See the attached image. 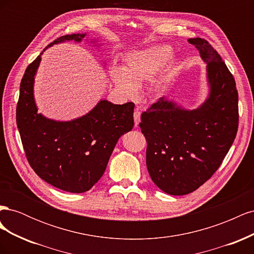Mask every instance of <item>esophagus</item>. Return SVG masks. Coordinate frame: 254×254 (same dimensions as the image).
Here are the masks:
<instances>
[{
	"label": "esophagus",
	"mask_w": 254,
	"mask_h": 254,
	"mask_svg": "<svg viewBox=\"0 0 254 254\" xmlns=\"http://www.w3.org/2000/svg\"><path fill=\"white\" fill-rule=\"evenodd\" d=\"M140 119H141V112H140L139 109L136 108V109L134 110V112H133V120H134V125H135V126L139 125Z\"/></svg>",
	"instance_id": "obj_1"
}]
</instances>
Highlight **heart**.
<instances>
[{
  "label": "heart",
  "mask_w": 254,
  "mask_h": 254,
  "mask_svg": "<svg viewBox=\"0 0 254 254\" xmlns=\"http://www.w3.org/2000/svg\"><path fill=\"white\" fill-rule=\"evenodd\" d=\"M172 49L167 45H155L142 51L128 54L125 58L124 68L114 67L110 72L115 86L127 97H133L142 83L151 80L167 60L172 57ZM171 78L168 71L159 75L153 80L151 92L159 95L165 90Z\"/></svg>",
  "instance_id": "obj_1"
}]
</instances>
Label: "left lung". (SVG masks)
I'll return each instance as SVG.
<instances>
[{"instance_id":"8db88e82","label":"left lung","mask_w":254,"mask_h":254,"mask_svg":"<svg viewBox=\"0 0 254 254\" xmlns=\"http://www.w3.org/2000/svg\"><path fill=\"white\" fill-rule=\"evenodd\" d=\"M189 43L206 63L210 95L195 110H184L164 97L141 114L146 165L151 180L171 195L191 193L221 165L238 129V93L233 75L205 39Z\"/></svg>"}]
</instances>
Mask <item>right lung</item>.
I'll return each mask as SVG.
<instances>
[{"label":"right lung","instance_id":"right-lung-1","mask_svg":"<svg viewBox=\"0 0 254 254\" xmlns=\"http://www.w3.org/2000/svg\"><path fill=\"white\" fill-rule=\"evenodd\" d=\"M84 36L65 35L49 47L65 40L80 41ZM40 60L38 56L28 64L20 83L16 117L23 148L30 167L42 180L70 193H83L101 179L120 136L132 129L134 104L101 101L77 120L45 119L37 112L33 94Z\"/></svg>","mask_w":254,"mask_h":254}]
</instances>
